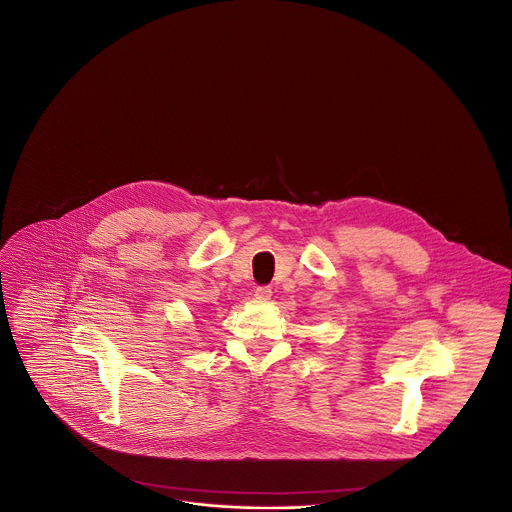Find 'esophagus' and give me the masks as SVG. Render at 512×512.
<instances>
[{"label": "esophagus", "mask_w": 512, "mask_h": 512, "mask_svg": "<svg viewBox=\"0 0 512 512\" xmlns=\"http://www.w3.org/2000/svg\"><path fill=\"white\" fill-rule=\"evenodd\" d=\"M270 297H272V288H270V286H257V288H255V299L268 301Z\"/></svg>", "instance_id": "esophagus-1"}]
</instances>
